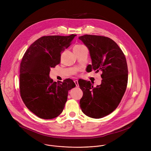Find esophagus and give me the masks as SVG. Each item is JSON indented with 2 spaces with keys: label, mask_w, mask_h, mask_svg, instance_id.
I'll use <instances>...</instances> for the list:
<instances>
[{
  "label": "esophagus",
  "mask_w": 151,
  "mask_h": 151,
  "mask_svg": "<svg viewBox=\"0 0 151 151\" xmlns=\"http://www.w3.org/2000/svg\"><path fill=\"white\" fill-rule=\"evenodd\" d=\"M74 83H75V84H76V86H77V87H78V86H79L78 82L77 80H75V81H74Z\"/></svg>",
  "instance_id": "34e87169"
}]
</instances>
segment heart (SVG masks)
I'll return each mask as SVG.
<instances>
[{
  "label": "heart",
  "mask_w": 151,
  "mask_h": 151,
  "mask_svg": "<svg viewBox=\"0 0 151 151\" xmlns=\"http://www.w3.org/2000/svg\"><path fill=\"white\" fill-rule=\"evenodd\" d=\"M85 47V46H84V45H76V46L74 47L73 50H79V49H82V48H83V47Z\"/></svg>",
  "instance_id": "obj_1"
}]
</instances>
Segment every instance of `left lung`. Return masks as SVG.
<instances>
[{"label":"left lung","instance_id":"8db88e82","mask_svg":"<svg viewBox=\"0 0 151 151\" xmlns=\"http://www.w3.org/2000/svg\"><path fill=\"white\" fill-rule=\"evenodd\" d=\"M78 38L88 47L92 60L87 71L102 73L101 84L96 87L89 81L78 80L83 92L80 108L88 117L102 118L117 108L125 93L128 81L126 59L118 45L108 37L84 35Z\"/></svg>","mask_w":151,"mask_h":151}]
</instances>
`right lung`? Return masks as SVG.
Here are the masks:
<instances>
[{"instance_id":"1","label":"right lung","mask_w":151,"mask_h":151,"mask_svg":"<svg viewBox=\"0 0 151 151\" xmlns=\"http://www.w3.org/2000/svg\"><path fill=\"white\" fill-rule=\"evenodd\" d=\"M76 36H43L31 44L23 56L20 70V95L27 108L41 119L59 116L68 91L76 86L71 79L57 83L49 77L50 68L60 63L62 52Z\"/></svg>"}]
</instances>
